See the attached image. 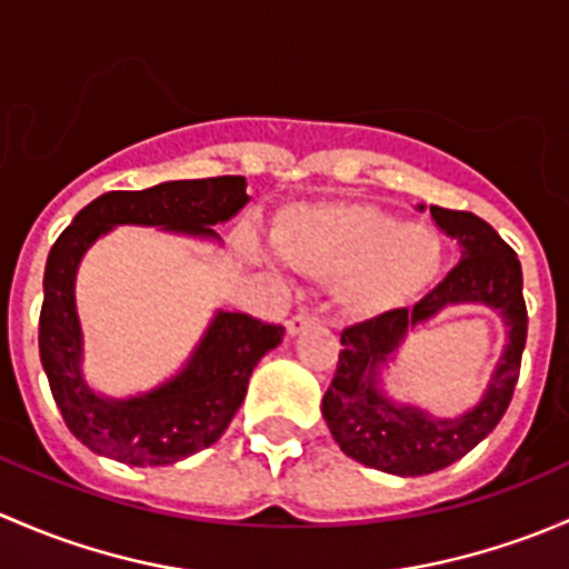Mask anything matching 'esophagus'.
<instances>
[{
  "label": "esophagus",
  "instance_id": "esophagus-1",
  "mask_svg": "<svg viewBox=\"0 0 569 569\" xmlns=\"http://www.w3.org/2000/svg\"><path fill=\"white\" fill-rule=\"evenodd\" d=\"M317 321H319L317 311H311V308H300V311H297L295 317L286 321V330H289V336H297V332H302V330H306V327L317 325Z\"/></svg>",
  "mask_w": 569,
  "mask_h": 569
}]
</instances>
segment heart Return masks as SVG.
Listing matches in <instances>:
<instances>
[{
    "instance_id": "b5f03b06",
    "label": "heart",
    "mask_w": 569,
    "mask_h": 569,
    "mask_svg": "<svg viewBox=\"0 0 569 569\" xmlns=\"http://www.w3.org/2000/svg\"><path fill=\"white\" fill-rule=\"evenodd\" d=\"M274 248L297 272L336 278L341 306L377 317L435 283L446 248L435 228L371 203H302L280 211Z\"/></svg>"
}]
</instances>
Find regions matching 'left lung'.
<instances>
[{"mask_svg":"<svg viewBox=\"0 0 569 569\" xmlns=\"http://www.w3.org/2000/svg\"><path fill=\"white\" fill-rule=\"evenodd\" d=\"M435 222L460 244V263L412 308H396L377 319L343 327L336 375L321 399V416L341 451L360 465L396 476H423L446 468L485 440L507 412L520 377L529 311L523 272L515 250L470 211L429 206ZM455 301H485L505 313L510 343L486 399L455 422L396 408L376 391V371L418 320Z\"/></svg>","mask_w":569,"mask_h":569,"instance_id":"1","label":"left lung"}]
</instances>
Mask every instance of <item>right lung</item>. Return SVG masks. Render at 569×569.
<instances>
[{"label":"right lung","mask_w":569,"mask_h":569,"mask_svg":"<svg viewBox=\"0 0 569 569\" xmlns=\"http://www.w3.org/2000/svg\"><path fill=\"white\" fill-rule=\"evenodd\" d=\"M242 176L164 181L140 192H104L84 206L46 258L38 321L40 363L66 427L96 455L126 465H170L214 443L242 407L258 360L283 341V325L220 311L187 369L157 391L129 401L101 399L84 386L82 332L73 278L84 250L112 226H162L217 237L211 226L248 203Z\"/></svg>","instance_id":"add662e5"}]
</instances>
